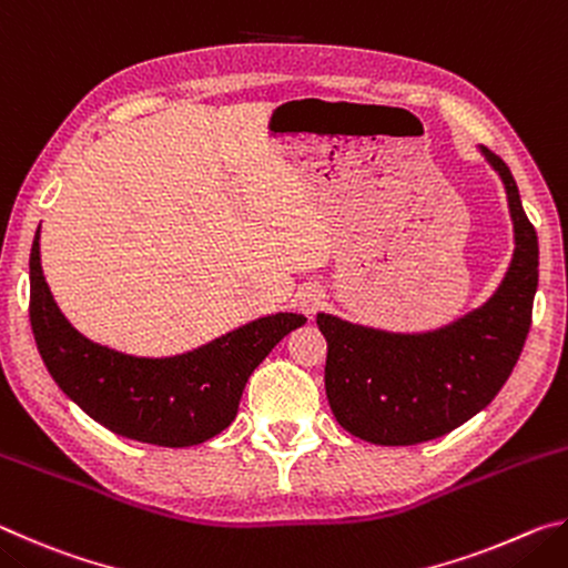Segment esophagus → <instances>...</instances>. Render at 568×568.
<instances>
[{"label":"esophagus","instance_id":"obj_1","mask_svg":"<svg viewBox=\"0 0 568 568\" xmlns=\"http://www.w3.org/2000/svg\"><path fill=\"white\" fill-rule=\"evenodd\" d=\"M323 303V293L318 291V287H305V291L297 293V307H301L303 313H315Z\"/></svg>","mask_w":568,"mask_h":568}]
</instances>
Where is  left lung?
I'll list each match as a JSON object with an SVG mask.
<instances>
[{
    "label": "left lung",
    "instance_id": "1",
    "mask_svg": "<svg viewBox=\"0 0 568 568\" xmlns=\"http://www.w3.org/2000/svg\"><path fill=\"white\" fill-rule=\"evenodd\" d=\"M480 155L504 182L514 255L474 311L434 331L393 333L318 313L328 341L325 393L335 420L378 446H413L464 426L504 388L521 355L538 285V240L506 162Z\"/></svg>",
    "mask_w": 568,
    "mask_h": 568
}]
</instances>
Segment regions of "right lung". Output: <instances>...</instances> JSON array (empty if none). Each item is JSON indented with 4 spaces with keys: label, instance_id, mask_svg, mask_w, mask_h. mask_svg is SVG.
<instances>
[{
    "label": "right lung",
    "instance_id": "right-lung-1",
    "mask_svg": "<svg viewBox=\"0 0 568 568\" xmlns=\"http://www.w3.org/2000/svg\"><path fill=\"white\" fill-rule=\"evenodd\" d=\"M30 321L50 376L90 418L124 438L185 448L205 444L235 420L250 373L307 318L263 315L165 358L114 351L82 335L54 303L37 230L30 253Z\"/></svg>",
    "mask_w": 568,
    "mask_h": 568
}]
</instances>
